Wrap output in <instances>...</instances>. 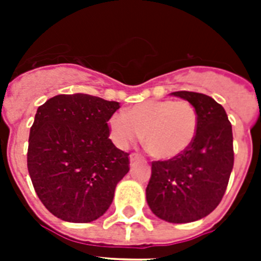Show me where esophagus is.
Returning <instances> with one entry per match:
<instances>
[{"label":"esophagus","instance_id":"1","mask_svg":"<svg viewBox=\"0 0 261 261\" xmlns=\"http://www.w3.org/2000/svg\"><path fill=\"white\" fill-rule=\"evenodd\" d=\"M129 159H130V162H136V161H140V159H142V155L138 153H132L130 155H129Z\"/></svg>","mask_w":261,"mask_h":261}]
</instances>
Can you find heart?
Listing matches in <instances>:
<instances>
[{
  "instance_id": "b5f03b06",
  "label": "heart",
  "mask_w": 261,
  "mask_h": 261,
  "mask_svg": "<svg viewBox=\"0 0 261 261\" xmlns=\"http://www.w3.org/2000/svg\"><path fill=\"white\" fill-rule=\"evenodd\" d=\"M115 145L126 147L144 137L147 153L158 159L180 155L192 145L199 128V114L187 100H147L115 114L108 120Z\"/></svg>"
}]
</instances>
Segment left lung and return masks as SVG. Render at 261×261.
I'll return each instance as SVG.
<instances>
[{
	"mask_svg": "<svg viewBox=\"0 0 261 261\" xmlns=\"http://www.w3.org/2000/svg\"><path fill=\"white\" fill-rule=\"evenodd\" d=\"M195 106L199 128L180 155L151 162L146 201L161 220L187 223L201 220L222 200L234 166L232 130L226 111L211 96L175 91Z\"/></svg>",
	"mask_w": 261,
	"mask_h": 261,
	"instance_id": "1",
	"label": "left lung"
}]
</instances>
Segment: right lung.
Segmentation results:
<instances>
[{
	"mask_svg": "<svg viewBox=\"0 0 261 261\" xmlns=\"http://www.w3.org/2000/svg\"><path fill=\"white\" fill-rule=\"evenodd\" d=\"M120 108L87 94H61L38 108L30 129L27 168L40 201L57 218L87 223L103 216L129 171V153L110 140Z\"/></svg>",
	"mask_w": 261,
	"mask_h": 261,
	"instance_id": "1",
	"label": "right lung"
}]
</instances>
